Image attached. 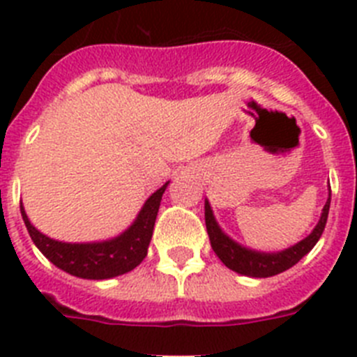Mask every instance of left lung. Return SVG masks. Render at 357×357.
<instances>
[{"mask_svg": "<svg viewBox=\"0 0 357 357\" xmlns=\"http://www.w3.org/2000/svg\"><path fill=\"white\" fill-rule=\"evenodd\" d=\"M331 207V188H329V198H327L326 206L321 209L320 220L314 225V229L301 239L298 243L291 245V247L284 248L279 252H261L248 248L236 239L230 238L225 230L220 227L216 216L213 213L209 200L206 198V227L207 234H209L211 247H213L214 254L220 257L227 268H230L232 272L239 273V275L255 277V279H263V277H272L277 273H282L295 266L298 261L313 250V247L320 239L321 232L326 229L327 216H329Z\"/></svg>", "mask_w": 357, "mask_h": 357, "instance_id": "1", "label": "left lung"}]
</instances>
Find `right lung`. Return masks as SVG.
Here are the masks:
<instances>
[{
    "label": "right lung",
    "instance_id": "right-lung-1",
    "mask_svg": "<svg viewBox=\"0 0 357 357\" xmlns=\"http://www.w3.org/2000/svg\"><path fill=\"white\" fill-rule=\"evenodd\" d=\"M168 184L169 181L146 198L134 222L121 234L102 241H59L36 229L23 204H21V216L31 241L36 243V247L43 252L44 257L52 261L56 268L80 279H112L134 270L146 257L160 200Z\"/></svg>",
    "mask_w": 357,
    "mask_h": 357
}]
</instances>
